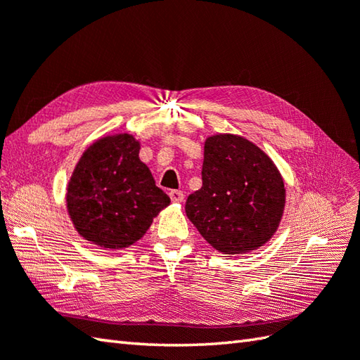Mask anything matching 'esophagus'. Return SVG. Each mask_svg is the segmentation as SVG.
<instances>
[{
    "label": "esophagus",
    "mask_w": 360,
    "mask_h": 360,
    "mask_svg": "<svg viewBox=\"0 0 360 360\" xmlns=\"http://www.w3.org/2000/svg\"><path fill=\"white\" fill-rule=\"evenodd\" d=\"M170 200L173 201V202H182L184 201V193L181 192V190H170Z\"/></svg>",
    "instance_id": "obj_1"
}]
</instances>
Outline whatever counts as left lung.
I'll list each match as a JSON object with an SVG mask.
<instances>
[{"instance_id":"1","label":"left lung","mask_w":360,"mask_h":360,"mask_svg":"<svg viewBox=\"0 0 360 360\" xmlns=\"http://www.w3.org/2000/svg\"><path fill=\"white\" fill-rule=\"evenodd\" d=\"M202 187L188 195L186 213L223 254L255 250L277 231L285 184L277 167L241 136L215 134L204 143Z\"/></svg>"}]
</instances>
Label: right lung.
Returning <instances> with one entry per match:
<instances>
[{
	"mask_svg": "<svg viewBox=\"0 0 360 360\" xmlns=\"http://www.w3.org/2000/svg\"><path fill=\"white\" fill-rule=\"evenodd\" d=\"M131 134L106 136L83 153L68 184L66 205L83 238L105 249L131 246L170 204L139 159Z\"/></svg>",
	"mask_w": 360,
	"mask_h": 360,
	"instance_id": "right-lung-1",
	"label": "right lung"
}]
</instances>
